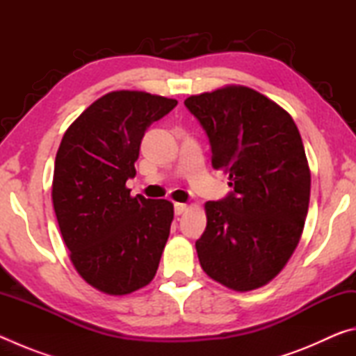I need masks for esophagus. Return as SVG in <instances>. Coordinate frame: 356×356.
Returning <instances> with one entry per match:
<instances>
[{
    "label": "esophagus",
    "mask_w": 356,
    "mask_h": 356,
    "mask_svg": "<svg viewBox=\"0 0 356 356\" xmlns=\"http://www.w3.org/2000/svg\"><path fill=\"white\" fill-rule=\"evenodd\" d=\"M186 209H188V206H186V204H182V202L174 204V213H176V215H182Z\"/></svg>",
    "instance_id": "1"
}]
</instances>
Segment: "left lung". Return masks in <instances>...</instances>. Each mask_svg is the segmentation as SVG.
Masks as SVG:
<instances>
[{
	"mask_svg": "<svg viewBox=\"0 0 356 356\" xmlns=\"http://www.w3.org/2000/svg\"><path fill=\"white\" fill-rule=\"evenodd\" d=\"M212 149V166L232 191L206 202L207 226L196 251L210 278L252 291L278 275L293 254L308 215L311 172L293 119L245 86L191 95Z\"/></svg>",
	"mask_w": 356,
	"mask_h": 356,
	"instance_id": "obj_1",
	"label": "left lung"
}]
</instances>
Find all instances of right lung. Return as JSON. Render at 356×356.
<instances>
[{
  "label": "right lung",
  "mask_w": 356,
  "mask_h": 356,
  "mask_svg": "<svg viewBox=\"0 0 356 356\" xmlns=\"http://www.w3.org/2000/svg\"><path fill=\"white\" fill-rule=\"evenodd\" d=\"M177 100L114 91L95 100L59 144L53 207L70 261L81 278L110 295L147 286L170 237L174 207L130 196L144 131Z\"/></svg>",
  "instance_id": "right-lung-1"
}]
</instances>
